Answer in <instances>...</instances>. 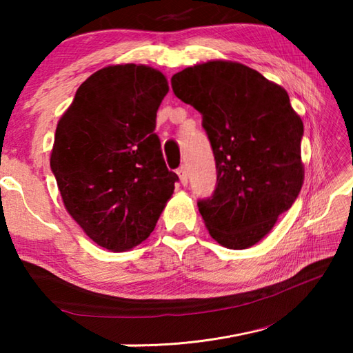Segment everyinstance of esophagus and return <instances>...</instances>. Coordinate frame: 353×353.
Instances as JSON below:
<instances>
[{"label":"esophagus","mask_w":353,"mask_h":353,"mask_svg":"<svg viewBox=\"0 0 353 353\" xmlns=\"http://www.w3.org/2000/svg\"><path fill=\"white\" fill-rule=\"evenodd\" d=\"M176 172H177L179 179H181V183L187 185L188 183V171H187V168H185V166H181V168H177Z\"/></svg>","instance_id":"esophagus-1"}]
</instances>
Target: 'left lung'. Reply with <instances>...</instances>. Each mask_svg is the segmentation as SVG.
Returning a JSON list of instances; mask_svg holds the SVG:
<instances>
[{
	"instance_id": "8db88e82",
	"label": "left lung",
	"mask_w": 353,
	"mask_h": 353,
	"mask_svg": "<svg viewBox=\"0 0 353 353\" xmlns=\"http://www.w3.org/2000/svg\"><path fill=\"white\" fill-rule=\"evenodd\" d=\"M171 85L201 112L216 162V190L198 202L208 234L229 249L254 246L301 193V117L283 87L238 62L193 65Z\"/></svg>"
}]
</instances>
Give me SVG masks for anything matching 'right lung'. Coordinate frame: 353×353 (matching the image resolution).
Masks as SVG:
<instances>
[{
	"mask_svg": "<svg viewBox=\"0 0 353 353\" xmlns=\"http://www.w3.org/2000/svg\"><path fill=\"white\" fill-rule=\"evenodd\" d=\"M170 87L162 71L123 63L81 83L51 151L63 205L87 236L112 252L151 235L174 193L155 118Z\"/></svg>",
	"mask_w": 353,
	"mask_h": 353,
	"instance_id": "obj_1",
	"label": "right lung"
}]
</instances>
